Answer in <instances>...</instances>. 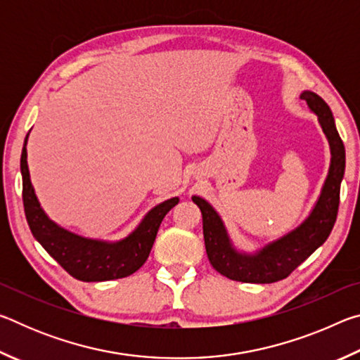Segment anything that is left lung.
<instances>
[{"instance_id": "left-lung-1", "label": "left lung", "mask_w": 360, "mask_h": 360, "mask_svg": "<svg viewBox=\"0 0 360 360\" xmlns=\"http://www.w3.org/2000/svg\"><path fill=\"white\" fill-rule=\"evenodd\" d=\"M300 98L307 101L309 111L318 115V122L330 148V165L313 210L295 229L265 243L255 251H245L235 246L222 217L212 205L197 195L192 197V202L198 206L203 216L205 246L211 265L233 281L270 284L288 278L316 249L324 245L337 221L340 186L346 163L345 146L327 103L311 90H303Z\"/></svg>"}]
</instances>
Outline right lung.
<instances>
[{
    "instance_id": "obj_1",
    "label": "right lung",
    "mask_w": 360,
    "mask_h": 360,
    "mask_svg": "<svg viewBox=\"0 0 360 360\" xmlns=\"http://www.w3.org/2000/svg\"><path fill=\"white\" fill-rule=\"evenodd\" d=\"M28 136L30 133L23 143L20 173L25 216L36 241L79 281H111V279L130 276L139 270L149 257L163 217L173 206L179 203V197L168 198L150 208L141 222L120 240L108 241L77 235L53 222L42 210L30 179L27 162Z\"/></svg>"
}]
</instances>
